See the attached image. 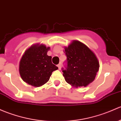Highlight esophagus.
Here are the masks:
<instances>
[{"instance_id": "34e87169", "label": "esophagus", "mask_w": 121, "mask_h": 121, "mask_svg": "<svg viewBox=\"0 0 121 121\" xmlns=\"http://www.w3.org/2000/svg\"><path fill=\"white\" fill-rule=\"evenodd\" d=\"M57 67H58V69H60L61 67V64H58V65H57Z\"/></svg>"}]
</instances>
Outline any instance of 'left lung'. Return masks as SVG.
<instances>
[{"mask_svg":"<svg viewBox=\"0 0 121 121\" xmlns=\"http://www.w3.org/2000/svg\"><path fill=\"white\" fill-rule=\"evenodd\" d=\"M67 66L62 68L65 80L73 87L86 86L95 80L99 63L93 52L81 42L74 40L65 48Z\"/></svg>","mask_w":121,"mask_h":121,"instance_id":"1","label":"left lung"}]
</instances>
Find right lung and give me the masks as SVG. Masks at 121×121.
Masks as SVG:
<instances>
[{
	"instance_id": "obj_1",
	"label": "right lung",
	"mask_w": 121,
	"mask_h": 121,
	"mask_svg": "<svg viewBox=\"0 0 121 121\" xmlns=\"http://www.w3.org/2000/svg\"><path fill=\"white\" fill-rule=\"evenodd\" d=\"M49 50V47L38 44L25 51L19 65L20 76L24 82L35 87L48 82L52 72L58 69L52 63V57L47 55Z\"/></svg>"
}]
</instances>
